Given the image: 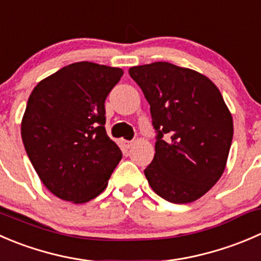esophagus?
<instances>
[{"label":"esophagus","mask_w":261,"mask_h":261,"mask_svg":"<svg viewBox=\"0 0 261 261\" xmlns=\"http://www.w3.org/2000/svg\"><path fill=\"white\" fill-rule=\"evenodd\" d=\"M121 145H122L125 149H128L131 145H133V141H128V140H125V139H121Z\"/></svg>","instance_id":"obj_1"}]
</instances>
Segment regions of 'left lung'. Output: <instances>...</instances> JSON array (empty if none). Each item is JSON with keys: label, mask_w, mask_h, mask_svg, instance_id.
I'll return each mask as SVG.
<instances>
[{"label": "left lung", "mask_w": 261, "mask_h": 261, "mask_svg": "<svg viewBox=\"0 0 261 261\" xmlns=\"http://www.w3.org/2000/svg\"><path fill=\"white\" fill-rule=\"evenodd\" d=\"M130 76L150 105L155 154L144 169L151 189L169 203L198 200L226 168L233 121L205 75L169 62L134 66Z\"/></svg>", "instance_id": "obj_1"}]
</instances>
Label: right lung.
<instances>
[{
	"mask_svg": "<svg viewBox=\"0 0 261 261\" xmlns=\"http://www.w3.org/2000/svg\"><path fill=\"white\" fill-rule=\"evenodd\" d=\"M122 75L118 67L83 61L33 89L22 143L40 181L57 198L87 203L107 187L122 153L106 133L105 102Z\"/></svg>",
	"mask_w": 261,
	"mask_h": 261,
	"instance_id": "1",
	"label": "right lung"
}]
</instances>
